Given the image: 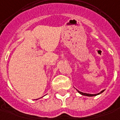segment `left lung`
I'll return each mask as SVG.
<instances>
[{"label": "left lung", "mask_w": 120, "mask_h": 120, "mask_svg": "<svg viewBox=\"0 0 120 120\" xmlns=\"http://www.w3.org/2000/svg\"><path fill=\"white\" fill-rule=\"evenodd\" d=\"M79 93L80 94H82V95H84V96H97V95H98V94H100L101 93H102L104 91V90H102V91H101L100 93L97 94H86V93H83V92H80V91H78V90H77Z\"/></svg>", "instance_id": "left-lung-1"}]
</instances>
